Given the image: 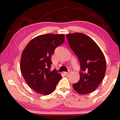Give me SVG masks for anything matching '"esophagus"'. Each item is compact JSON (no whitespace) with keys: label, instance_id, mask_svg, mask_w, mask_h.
I'll use <instances>...</instances> for the list:
<instances>
[{"label":"esophagus","instance_id":"obj_1","mask_svg":"<svg viewBox=\"0 0 120 120\" xmlns=\"http://www.w3.org/2000/svg\"><path fill=\"white\" fill-rule=\"evenodd\" d=\"M71 71L69 70L68 72H64V74H65V75H68V74L70 73H71Z\"/></svg>","mask_w":120,"mask_h":120}]
</instances>
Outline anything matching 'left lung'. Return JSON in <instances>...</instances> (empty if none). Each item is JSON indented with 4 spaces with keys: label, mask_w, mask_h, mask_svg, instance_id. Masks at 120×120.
<instances>
[{
    "label": "left lung",
    "mask_w": 120,
    "mask_h": 120,
    "mask_svg": "<svg viewBox=\"0 0 120 120\" xmlns=\"http://www.w3.org/2000/svg\"><path fill=\"white\" fill-rule=\"evenodd\" d=\"M70 48L80 64V78L73 84L75 91L85 95L94 91L104 78L105 58L98 46L90 37L81 33L66 35Z\"/></svg>",
    "instance_id": "8db88e82"
}]
</instances>
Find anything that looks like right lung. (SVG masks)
Here are the masks:
<instances>
[{
	"instance_id": "add662e5",
	"label": "right lung",
	"mask_w": 120,
	"mask_h": 120,
	"mask_svg": "<svg viewBox=\"0 0 120 120\" xmlns=\"http://www.w3.org/2000/svg\"><path fill=\"white\" fill-rule=\"evenodd\" d=\"M65 41L64 34H46L30 41L21 56V73L30 87L44 95L55 89L61 74L56 70L50 71L52 56L56 47Z\"/></svg>"
}]
</instances>
